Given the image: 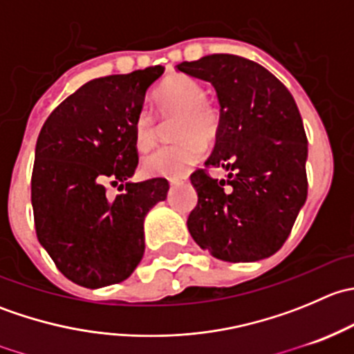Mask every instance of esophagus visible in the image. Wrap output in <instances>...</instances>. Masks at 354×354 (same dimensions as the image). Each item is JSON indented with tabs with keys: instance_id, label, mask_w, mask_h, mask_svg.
<instances>
[{
	"instance_id": "1",
	"label": "esophagus",
	"mask_w": 354,
	"mask_h": 354,
	"mask_svg": "<svg viewBox=\"0 0 354 354\" xmlns=\"http://www.w3.org/2000/svg\"><path fill=\"white\" fill-rule=\"evenodd\" d=\"M183 183V180H180V178H169V185L171 187H176V185Z\"/></svg>"
}]
</instances>
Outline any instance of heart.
Wrapping results in <instances>:
<instances>
[{"label":"heart","mask_w":354,"mask_h":354,"mask_svg":"<svg viewBox=\"0 0 354 354\" xmlns=\"http://www.w3.org/2000/svg\"><path fill=\"white\" fill-rule=\"evenodd\" d=\"M207 92L197 80L185 75L169 78L157 88L154 104L160 116H174L176 138L174 145L159 149L144 159V173L149 176L181 178L194 164L202 159L205 144L216 138L219 131V111L205 101ZM135 145L145 152L157 142V124L149 111H142L135 120L133 128Z\"/></svg>","instance_id":"b5f03b06"}]
</instances>
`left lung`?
Listing matches in <instances>:
<instances>
[{"label": "left lung", "mask_w": 354, "mask_h": 354, "mask_svg": "<svg viewBox=\"0 0 354 354\" xmlns=\"http://www.w3.org/2000/svg\"><path fill=\"white\" fill-rule=\"evenodd\" d=\"M178 70L216 88L219 131L205 166L230 171L221 181L205 169L192 174L198 202L188 231L224 262L267 259L288 240L308 192L298 106L269 70L241 56L209 55Z\"/></svg>", "instance_id": "left-lung-1"}]
</instances>
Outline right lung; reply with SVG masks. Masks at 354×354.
<instances>
[{
  "mask_svg": "<svg viewBox=\"0 0 354 354\" xmlns=\"http://www.w3.org/2000/svg\"><path fill=\"white\" fill-rule=\"evenodd\" d=\"M162 73V66H149L94 78L42 124L32 171L35 233L75 284L121 283L144 257V219L166 200L169 185L164 178L128 180L138 164L135 120ZM108 183L124 184L125 194L109 199Z\"/></svg>",
  "mask_w": 354,
  "mask_h": 354,
  "instance_id": "add662e5",
  "label": "right lung"
}]
</instances>
